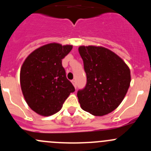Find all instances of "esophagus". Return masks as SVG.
<instances>
[{"mask_svg":"<svg viewBox=\"0 0 151 151\" xmlns=\"http://www.w3.org/2000/svg\"><path fill=\"white\" fill-rule=\"evenodd\" d=\"M71 83H72L73 85L74 86V88H77V83H76V80H71Z\"/></svg>","mask_w":151,"mask_h":151,"instance_id":"esophagus-1","label":"esophagus"}]
</instances>
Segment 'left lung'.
<instances>
[{
  "instance_id": "8db88e82",
  "label": "left lung",
  "mask_w": 151,
  "mask_h": 151,
  "mask_svg": "<svg viewBox=\"0 0 151 151\" xmlns=\"http://www.w3.org/2000/svg\"><path fill=\"white\" fill-rule=\"evenodd\" d=\"M87 83L77 91L83 110L102 116L115 110L127 93L131 83L129 66L115 53L103 47L80 46Z\"/></svg>"
}]
</instances>
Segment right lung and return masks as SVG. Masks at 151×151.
Returning <instances> with one entry per match:
<instances>
[{"mask_svg": "<svg viewBox=\"0 0 151 151\" xmlns=\"http://www.w3.org/2000/svg\"><path fill=\"white\" fill-rule=\"evenodd\" d=\"M72 45L50 43L40 47L26 58L20 70V85L27 104L42 116L56 113L75 89L66 78L62 66Z\"/></svg>", "mask_w": 151, "mask_h": 151, "instance_id": "obj_1", "label": "right lung"}]
</instances>
